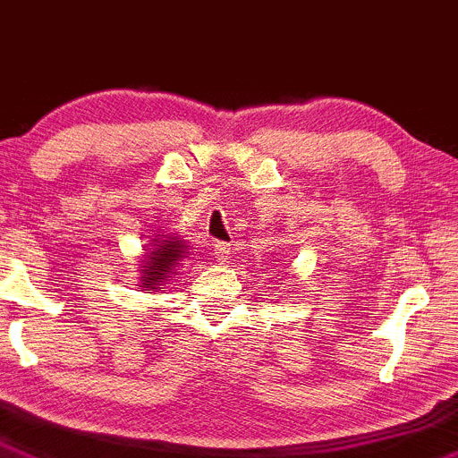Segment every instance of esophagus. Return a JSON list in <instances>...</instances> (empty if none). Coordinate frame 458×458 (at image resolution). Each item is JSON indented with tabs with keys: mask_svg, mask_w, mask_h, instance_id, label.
<instances>
[{
	"mask_svg": "<svg viewBox=\"0 0 458 458\" xmlns=\"http://www.w3.org/2000/svg\"><path fill=\"white\" fill-rule=\"evenodd\" d=\"M211 247H214V253L216 258H218V262H227L229 259V253H231V244L227 242H218V240H211Z\"/></svg>",
	"mask_w": 458,
	"mask_h": 458,
	"instance_id": "obj_1",
	"label": "esophagus"
}]
</instances>
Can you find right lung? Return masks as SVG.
Returning a JSON list of instances; mask_svg holds the SVG:
<instances>
[{"instance_id":"add662e5","label":"right lung","mask_w":458,"mask_h":458,"mask_svg":"<svg viewBox=\"0 0 458 458\" xmlns=\"http://www.w3.org/2000/svg\"><path fill=\"white\" fill-rule=\"evenodd\" d=\"M152 242H155V240H152ZM161 244H164V247H159V244H157V249L148 255V258H150L148 267H141V270H144V277H141L144 286H141V288L159 290V288H157V286H161L159 282H165V277H170L174 264L179 262L181 258H185V255H183L185 253V250H183L185 242H183V240H176V235H174V238H170V240H164Z\"/></svg>"}]
</instances>
